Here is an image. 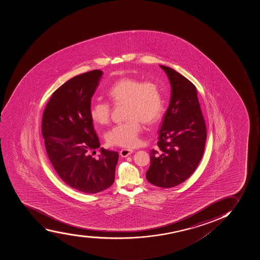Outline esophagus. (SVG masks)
<instances>
[{
    "mask_svg": "<svg viewBox=\"0 0 260 260\" xmlns=\"http://www.w3.org/2000/svg\"><path fill=\"white\" fill-rule=\"evenodd\" d=\"M133 152H134L133 150L126 149V148H124V149H122L121 151H120V155H121V156L123 157H127V156H129V155L132 154Z\"/></svg>",
    "mask_w": 260,
    "mask_h": 260,
    "instance_id": "esophagus-1",
    "label": "esophagus"
}]
</instances>
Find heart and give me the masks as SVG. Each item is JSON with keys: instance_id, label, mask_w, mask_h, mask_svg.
Returning a JSON list of instances; mask_svg holds the SVG:
<instances>
[{"instance_id": "obj_1", "label": "heart", "mask_w": 260, "mask_h": 260, "mask_svg": "<svg viewBox=\"0 0 260 260\" xmlns=\"http://www.w3.org/2000/svg\"><path fill=\"white\" fill-rule=\"evenodd\" d=\"M108 96L115 105L126 103V121L117 123L107 133L108 145L134 148L140 143L143 131L142 121L147 124L156 122L164 109V96L158 85L152 81L124 77L109 87ZM112 106L104 101H95L89 108L94 122L107 124L110 121Z\"/></svg>"}]
</instances>
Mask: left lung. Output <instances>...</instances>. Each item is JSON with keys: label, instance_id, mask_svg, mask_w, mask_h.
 Listing matches in <instances>:
<instances>
[{"label": "left lung", "instance_id": "obj_1", "mask_svg": "<svg viewBox=\"0 0 260 260\" xmlns=\"http://www.w3.org/2000/svg\"><path fill=\"white\" fill-rule=\"evenodd\" d=\"M171 84V99L159 131L156 149L150 152L146 178L160 187H175L199 166L206 143V124L197 89L172 68L160 65Z\"/></svg>", "mask_w": 260, "mask_h": 260}]
</instances>
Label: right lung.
Listing matches in <instances>:
<instances>
[{
    "instance_id": "1",
    "label": "right lung",
    "mask_w": 260,
    "mask_h": 260,
    "mask_svg": "<svg viewBox=\"0 0 260 260\" xmlns=\"http://www.w3.org/2000/svg\"><path fill=\"white\" fill-rule=\"evenodd\" d=\"M103 73L93 70L68 80L52 93L42 115V137L51 164L61 180L85 193L112 186L119 157L104 148L94 156L100 143L89 108Z\"/></svg>"
}]
</instances>
